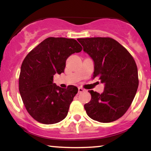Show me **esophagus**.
<instances>
[{"label": "esophagus", "mask_w": 151, "mask_h": 151, "mask_svg": "<svg viewBox=\"0 0 151 151\" xmlns=\"http://www.w3.org/2000/svg\"><path fill=\"white\" fill-rule=\"evenodd\" d=\"M83 91H84V88H82L81 87L78 88V93H82Z\"/></svg>", "instance_id": "esophagus-1"}]
</instances>
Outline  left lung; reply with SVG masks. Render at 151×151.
I'll use <instances>...</instances> for the list:
<instances>
[{
    "mask_svg": "<svg viewBox=\"0 0 151 151\" xmlns=\"http://www.w3.org/2000/svg\"><path fill=\"white\" fill-rule=\"evenodd\" d=\"M78 40L93 60V79L99 77L104 84L102 94L88 91L91 100L84 104V109L93 120L103 123L117 120L131 106L139 85L135 60L113 38L97 37Z\"/></svg>",
    "mask_w": 151,
    "mask_h": 151,
    "instance_id": "8db88e82",
    "label": "left lung"
}]
</instances>
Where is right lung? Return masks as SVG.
I'll return each instance as SVG.
<instances>
[{
    "mask_svg": "<svg viewBox=\"0 0 151 151\" xmlns=\"http://www.w3.org/2000/svg\"><path fill=\"white\" fill-rule=\"evenodd\" d=\"M82 47L75 39L49 37L27 55L19 76V92L24 106L34 119L45 124L67 117L78 93L73 85L63 88L53 83L55 73H63L66 60Z\"/></svg>",
    "mask_w": 151,
    "mask_h": 151,
    "instance_id": "obj_1",
    "label": "right lung"
}]
</instances>
